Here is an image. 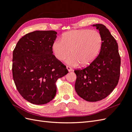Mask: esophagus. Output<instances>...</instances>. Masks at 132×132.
<instances>
[{
    "mask_svg": "<svg viewBox=\"0 0 132 132\" xmlns=\"http://www.w3.org/2000/svg\"><path fill=\"white\" fill-rule=\"evenodd\" d=\"M66 69H68V70L69 71H71L72 70V68H70V67H69V66H66Z\"/></svg>",
    "mask_w": 132,
    "mask_h": 132,
    "instance_id": "esophagus-1",
    "label": "esophagus"
}]
</instances>
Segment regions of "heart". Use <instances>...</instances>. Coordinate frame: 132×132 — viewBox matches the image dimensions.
<instances>
[{"label":"heart","instance_id":"1","mask_svg":"<svg viewBox=\"0 0 132 132\" xmlns=\"http://www.w3.org/2000/svg\"><path fill=\"white\" fill-rule=\"evenodd\" d=\"M102 38L96 30H72L64 33L62 40L53 42L52 51L58 60L62 61L70 54L66 63L72 66L86 67L97 57L102 48Z\"/></svg>","mask_w":132,"mask_h":132}]
</instances>
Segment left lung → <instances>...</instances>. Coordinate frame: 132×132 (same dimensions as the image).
Instances as JSON below:
<instances>
[{"label": "left lung", "instance_id": "8db88e82", "mask_svg": "<svg viewBox=\"0 0 132 132\" xmlns=\"http://www.w3.org/2000/svg\"><path fill=\"white\" fill-rule=\"evenodd\" d=\"M92 26L99 30L102 38L99 54L88 66L74 72L77 94L84 100L94 102L108 96L117 85L121 58L117 42L106 27L101 24Z\"/></svg>", "mask_w": 132, "mask_h": 132}]
</instances>
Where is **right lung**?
<instances>
[{
    "mask_svg": "<svg viewBox=\"0 0 132 132\" xmlns=\"http://www.w3.org/2000/svg\"><path fill=\"white\" fill-rule=\"evenodd\" d=\"M54 30H36L20 39L13 52L12 74L16 88L24 99L45 104L56 95V81L68 73L53 54L57 37Z\"/></svg>",
    "mask_w": 132,
    "mask_h": 132,
    "instance_id": "add662e5",
    "label": "right lung"
}]
</instances>
